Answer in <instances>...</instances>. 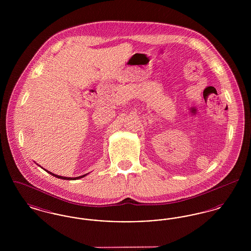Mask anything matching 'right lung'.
Masks as SVG:
<instances>
[{
  "label": "right lung",
  "mask_w": 251,
  "mask_h": 251,
  "mask_svg": "<svg viewBox=\"0 0 251 251\" xmlns=\"http://www.w3.org/2000/svg\"><path fill=\"white\" fill-rule=\"evenodd\" d=\"M48 173H50V174H51L52 176H54V177H56V178H59V179H80V178H83V177H84L85 175H83V176H80V177H76V178H68V177H62V176H57V175H54L53 173H50V171H48Z\"/></svg>",
  "instance_id": "right-lung-1"
}]
</instances>
